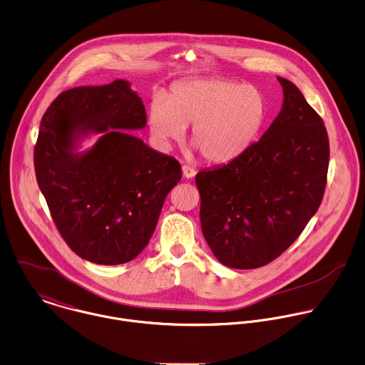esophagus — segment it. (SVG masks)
<instances>
[{"mask_svg": "<svg viewBox=\"0 0 365 365\" xmlns=\"http://www.w3.org/2000/svg\"><path fill=\"white\" fill-rule=\"evenodd\" d=\"M182 173H183V176L186 178V179H192V178H195V175H196V170L195 169H192L190 166H182Z\"/></svg>", "mask_w": 365, "mask_h": 365, "instance_id": "34e87169", "label": "esophagus"}]
</instances>
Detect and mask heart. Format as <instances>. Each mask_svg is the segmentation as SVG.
I'll return each instance as SVG.
<instances>
[{
	"label": "heart",
	"instance_id": "obj_1",
	"mask_svg": "<svg viewBox=\"0 0 365 365\" xmlns=\"http://www.w3.org/2000/svg\"><path fill=\"white\" fill-rule=\"evenodd\" d=\"M264 93L253 85L222 78H196L178 83L149 108V128L156 143L169 149L190 129V143L210 163H229L259 138L267 120Z\"/></svg>",
	"mask_w": 365,
	"mask_h": 365
}]
</instances>
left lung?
<instances>
[{"mask_svg": "<svg viewBox=\"0 0 365 365\" xmlns=\"http://www.w3.org/2000/svg\"><path fill=\"white\" fill-rule=\"evenodd\" d=\"M277 79L282 110L260 140L196 175L203 236L232 269H257L279 257L316 215L326 189L330 146L323 119L293 82Z\"/></svg>", "mask_w": 365, "mask_h": 365, "instance_id": "obj_1", "label": "left lung"}]
</instances>
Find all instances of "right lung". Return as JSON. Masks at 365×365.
<instances>
[{
	"mask_svg": "<svg viewBox=\"0 0 365 365\" xmlns=\"http://www.w3.org/2000/svg\"><path fill=\"white\" fill-rule=\"evenodd\" d=\"M145 126L142 99L125 79L68 89L42 116L34 150L38 186L61 236L88 262L133 260L182 179L175 158L128 132ZM92 134L101 136L78 151Z\"/></svg>",
	"mask_w": 365,
	"mask_h": 365,
	"instance_id": "add662e5",
	"label": "right lung"
}]
</instances>
